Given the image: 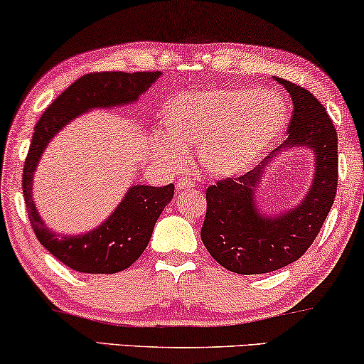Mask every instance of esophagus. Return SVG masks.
Returning <instances> with one entry per match:
<instances>
[{
  "label": "esophagus",
  "mask_w": 364,
  "mask_h": 364,
  "mask_svg": "<svg viewBox=\"0 0 364 364\" xmlns=\"http://www.w3.org/2000/svg\"><path fill=\"white\" fill-rule=\"evenodd\" d=\"M192 187H193V182L191 178L182 177L177 181V188H181V191H186V188H192Z\"/></svg>",
  "instance_id": "obj_1"
}]
</instances>
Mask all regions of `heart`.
Masks as SVG:
<instances>
[{"label": "heart", "instance_id": "heart-1", "mask_svg": "<svg viewBox=\"0 0 364 364\" xmlns=\"http://www.w3.org/2000/svg\"><path fill=\"white\" fill-rule=\"evenodd\" d=\"M172 139L165 145L200 147V162L212 176L232 177L252 167L279 139L286 107L276 92L262 88H214L178 93L165 107Z\"/></svg>", "mask_w": 364, "mask_h": 364}]
</instances>
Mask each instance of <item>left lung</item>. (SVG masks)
<instances>
[{"label": "left lung", "mask_w": 364, "mask_h": 364, "mask_svg": "<svg viewBox=\"0 0 364 364\" xmlns=\"http://www.w3.org/2000/svg\"><path fill=\"white\" fill-rule=\"evenodd\" d=\"M292 100L287 139L281 149L309 147L316 154L313 187L296 209L264 215L254 192L271 155L237 178L207 187V212L200 237L220 266L237 274H264L294 262L318 237L338 188V134L318 98L299 85L276 78Z\"/></svg>", "instance_id": "obj_1"}]
</instances>
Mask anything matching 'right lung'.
I'll use <instances>...</instances> for the list:
<instances>
[{
  "label": "right lung",
  "mask_w": 364,
  "mask_h": 364,
  "mask_svg": "<svg viewBox=\"0 0 364 364\" xmlns=\"http://www.w3.org/2000/svg\"><path fill=\"white\" fill-rule=\"evenodd\" d=\"M159 77L160 72L87 73L70 85L38 120L23 165L28 219L40 244L70 269L85 274H115L130 267L147 247L159 215L173 197V186L130 187L125 199L100 228L83 235L61 237L43 224L31 199L33 172L41 154L56 132L80 113L135 102Z\"/></svg>",
  "instance_id": "right-lung-1"
}]
</instances>
